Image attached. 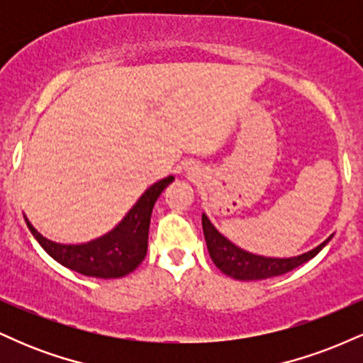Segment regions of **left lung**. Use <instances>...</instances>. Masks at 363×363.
Here are the masks:
<instances>
[{"instance_id":"left-lung-1","label":"left lung","mask_w":363,"mask_h":363,"mask_svg":"<svg viewBox=\"0 0 363 363\" xmlns=\"http://www.w3.org/2000/svg\"><path fill=\"white\" fill-rule=\"evenodd\" d=\"M203 232H205V240L208 245V252H210L211 259H213L215 266L223 272L228 277L235 278V280H264V278L278 277V274H285L295 269L297 266L303 264L318 254L320 249L326 245L328 240L318 245L312 251L301 254L295 257H264L256 256V254L245 252L239 249L230 240H227L220 234L218 230L211 225L206 215H203Z\"/></svg>"}]
</instances>
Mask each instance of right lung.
<instances>
[{
    "instance_id": "1",
    "label": "right lung",
    "mask_w": 363,
    "mask_h": 363,
    "mask_svg": "<svg viewBox=\"0 0 363 363\" xmlns=\"http://www.w3.org/2000/svg\"><path fill=\"white\" fill-rule=\"evenodd\" d=\"M172 181L174 177L169 176L148 187L114 230L86 244L62 245L51 242L40 235L27 218L25 222L44 251L66 268L95 278L126 277L133 269L138 268L140 262L147 256L150 216L153 205L162 191Z\"/></svg>"
}]
</instances>
